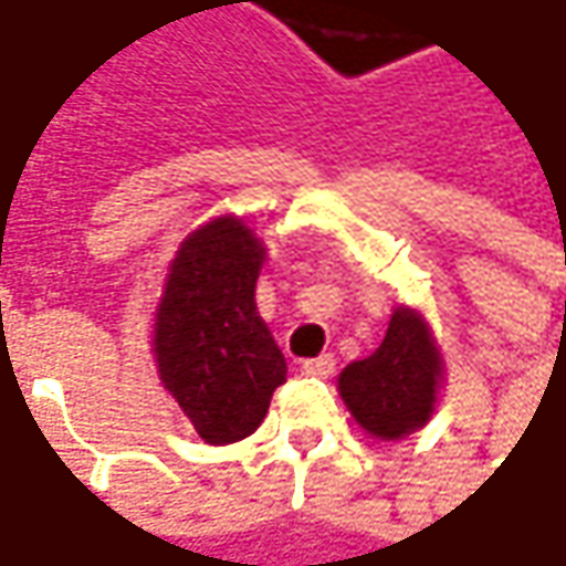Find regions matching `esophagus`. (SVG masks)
<instances>
[{
    "label": "esophagus",
    "mask_w": 566,
    "mask_h": 566,
    "mask_svg": "<svg viewBox=\"0 0 566 566\" xmlns=\"http://www.w3.org/2000/svg\"><path fill=\"white\" fill-rule=\"evenodd\" d=\"M302 371H305V375H315V378H334L337 359H334V353H324V356H317V359L302 361Z\"/></svg>",
    "instance_id": "1"
}]
</instances>
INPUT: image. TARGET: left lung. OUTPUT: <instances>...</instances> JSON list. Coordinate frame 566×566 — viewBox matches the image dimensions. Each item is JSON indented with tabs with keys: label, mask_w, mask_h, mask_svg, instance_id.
Here are the masks:
<instances>
[{
	"label": "left lung",
	"mask_w": 566,
	"mask_h": 566,
	"mask_svg": "<svg viewBox=\"0 0 566 566\" xmlns=\"http://www.w3.org/2000/svg\"><path fill=\"white\" fill-rule=\"evenodd\" d=\"M441 371L444 361L424 317L397 308L378 349L339 371V397L368 434L397 441L431 419Z\"/></svg>",
	"instance_id": "8db88e82"
}]
</instances>
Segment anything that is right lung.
<instances>
[{
	"label": "right lung",
	"mask_w": 566,
	"mask_h": 566,
	"mask_svg": "<svg viewBox=\"0 0 566 566\" xmlns=\"http://www.w3.org/2000/svg\"><path fill=\"white\" fill-rule=\"evenodd\" d=\"M264 245L239 217H217L179 245L154 317L164 387L207 444L264 422L286 359L254 305Z\"/></svg>",
	"instance_id": "1"
}]
</instances>
